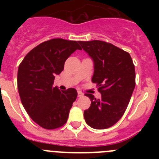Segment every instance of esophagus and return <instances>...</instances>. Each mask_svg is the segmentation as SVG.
<instances>
[{"instance_id":"obj_1","label":"esophagus","mask_w":159,"mask_h":159,"mask_svg":"<svg viewBox=\"0 0 159 159\" xmlns=\"http://www.w3.org/2000/svg\"><path fill=\"white\" fill-rule=\"evenodd\" d=\"M82 96H84V94H83L81 92H78V97H82Z\"/></svg>"}]
</instances>
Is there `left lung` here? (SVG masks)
Listing matches in <instances>:
<instances>
[{
  "instance_id": "1",
  "label": "left lung",
  "mask_w": 159,
  "mask_h": 159,
  "mask_svg": "<svg viewBox=\"0 0 159 159\" xmlns=\"http://www.w3.org/2000/svg\"><path fill=\"white\" fill-rule=\"evenodd\" d=\"M94 61L92 81L101 99L85 94L92 103L84 112L88 125L102 130L112 127L123 116L135 87V70L130 54L101 40L79 41Z\"/></svg>"
}]
</instances>
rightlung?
<instances>
[{
    "instance_id": "obj_1",
    "label": "right lung",
    "mask_w": 159,
    "mask_h": 159,
    "mask_svg": "<svg viewBox=\"0 0 159 159\" xmlns=\"http://www.w3.org/2000/svg\"><path fill=\"white\" fill-rule=\"evenodd\" d=\"M80 46L75 40L52 39L40 43L20 64L17 88L20 100L31 119L47 130L66 123L77 97L75 88L60 91L53 87L55 75L64 70L66 60Z\"/></svg>"
}]
</instances>
